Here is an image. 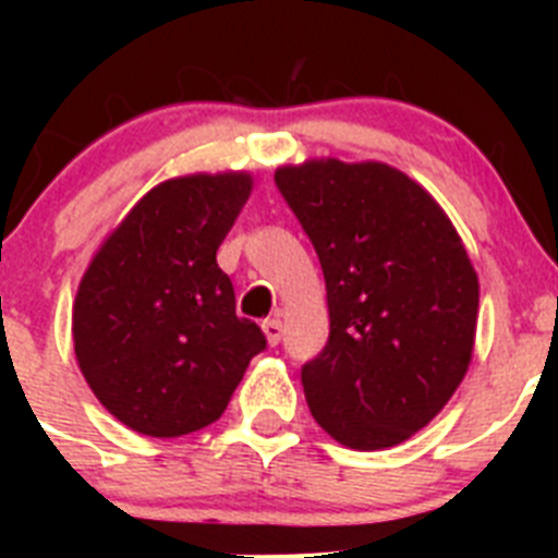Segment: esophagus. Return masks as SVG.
<instances>
[{"label":"esophagus","instance_id":"obj_1","mask_svg":"<svg viewBox=\"0 0 558 558\" xmlns=\"http://www.w3.org/2000/svg\"><path fill=\"white\" fill-rule=\"evenodd\" d=\"M263 332L265 338H268L270 347H276V343L282 340V322H279V318H268V322H263Z\"/></svg>","mask_w":558,"mask_h":558}]
</instances>
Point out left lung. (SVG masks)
I'll use <instances>...</instances> for the list:
<instances>
[{
  "mask_svg": "<svg viewBox=\"0 0 558 558\" xmlns=\"http://www.w3.org/2000/svg\"><path fill=\"white\" fill-rule=\"evenodd\" d=\"M327 282L329 340L302 366L315 422L386 450L436 416L470 368L477 274L445 209L383 161L279 167Z\"/></svg>",
  "mask_w": 558,
  "mask_h": 558,
  "instance_id": "8db88e82",
  "label": "left lung"
}]
</instances>
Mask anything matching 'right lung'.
<instances>
[{
  "mask_svg": "<svg viewBox=\"0 0 558 558\" xmlns=\"http://www.w3.org/2000/svg\"><path fill=\"white\" fill-rule=\"evenodd\" d=\"M251 195L248 172L153 186L88 263L72 307L77 366L111 416L153 438L218 422L263 329L236 318L218 248Z\"/></svg>",
  "mask_w": 558,
  "mask_h": 558,
  "instance_id": "obj_1",
  "label": "right lung"
}]
</instances>
